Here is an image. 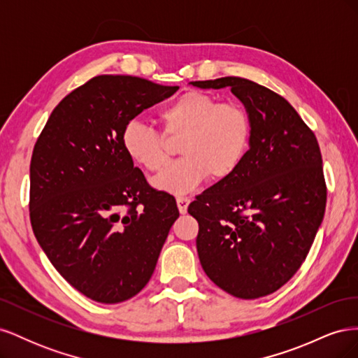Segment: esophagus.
Returning <instances> with one entry per match:
<instances>
[{"instance_id": "34e87169", "label": "esophagus", "mask_w": 358, "mask_h": 358, "mask_svg": "<svg viewBox=\"0 0 358 358\" xmlns=\"http://www.w3.org/2000/svg\"><path fill=\"white\" fill-rule=\"evenodd\" d=\"M189 201H191V200H189L188 197H178V199H176V203H178V208H179V212H180V213H187Z\"/></svg>"}]
</instances>
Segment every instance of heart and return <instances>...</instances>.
I'll use <instances>...</instances> for the list:
<instances>
[{"label":"heart","instance_id":"heart-1","mask_svg":"<svg viewBox=\"0 0 358 358\" xmlns=\"http://www.w3.org/2000/svg\"><path fill=\"white\" fill-rule=\"evenodd\" d=\"M162 133L140 121L124 127L122 145L129 159L149 171H159L170 158V142L183 157L152 180L166 192L185 194L210 175L221 180L242 166L251 148L252 122L237 103H220L200 91L182 94L158 113Z\"/></svg>","mask_w":358,"mask_h":358}]
</instances>
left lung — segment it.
Segmentation results:
<instances>
[{
  "label": "left lung",
  "instance_id": "obj_1",
  "mask_svg": "<svg viewBox=\"0 0 358 358\" xmlns=\"http://www.w3.org/2000/svg\"><path fill=\"white\" fill-rule=\"evenodd\" d=\"M230 88L251 117V148L242 166L194 200L197 252L213 284L251 300L294 276L324 218L327 188L312 129L284 96L242 78L191 82Z\"/></svg>",
  "mask_w": 358,
  "mask_h": 358
}]
</instances>
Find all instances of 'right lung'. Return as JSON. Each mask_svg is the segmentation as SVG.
Returning <instances> with one entry per match:
<instances>
[{
	"label": "right lung",
	"instance_id": "right-lung-1",
	"mask_svg": "<svg viewBox=\"0 0 358 358\" xmlns=\"http://www.w3.org/2000/svg\"><path fill=\"white\" fill-rule=\"evenodd\" d=\"M178 90L96 76L61 100L32 150V231L61 276L95 301L143 289L179 216L175 197L150 188L122 145L124 127Z\"/></svg>",
	"mask_w": 358,
	"mask_h": 358
}]
</instances>
